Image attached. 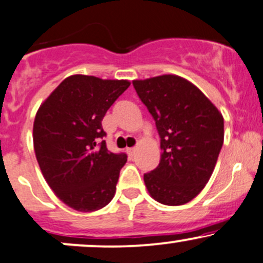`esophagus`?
I'll return each mask as SVG.
<instances>
[{
  "instance_id": "esophagus-1",
  "label": "esophagus",
  "mask_w": 263,
  "mask_h": 263,
  "mask_svg": "<svg viewBox=\"0 0 263 263\" xmlns=\"http://www.w3.org/2000/svg\"><path fill=\"white\" fill-rule=\"evenodd\" d=\"M127 154H128L129 156H134L135 154H136V148H127Z\"/></svg>"
}]
</instances>
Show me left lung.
<instances>
[{
    "label": "left lung",
    "mask_w": 263,
    "mask_h": 263,
    "mask_svg": "<svg viewBox=\"0 0 263 263\" xmlns=\"http://www.w3.org/2000/svg\"><path fill=\"white\" fill-rule=\"evenodd\" d=\"M154 117L161 160L143 180L167 206L190 202L209 182L223 145V116L200 88L177 74L132 81Z\"/></svg>",
    "instance_id": "obj_1"
}]
</instances>
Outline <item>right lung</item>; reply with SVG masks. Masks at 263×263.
Listing matches in <instances>:
<instances>
[{"mask_svg":"<svg viewBox=\"0 0 263 263\" xmlns=\"http://www.w3.org/2000/svg\"><path fill=\"white\" fill-rule=\"evenodd\" d=\"M131 82L72 74L42 102L33 122L37 162L54 195L71 209L93 212L116 193L126 154L99 143L102 120Z\"/></svg>","mask_w":263,"mask_h":263,"instance_id":"1","label":"right lung"}]
</instances>
